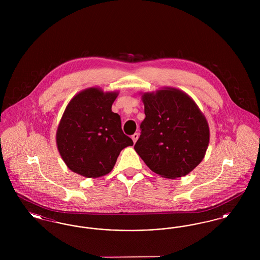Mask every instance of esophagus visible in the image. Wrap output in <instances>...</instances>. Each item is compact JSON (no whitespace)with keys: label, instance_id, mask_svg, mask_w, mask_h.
Masks as SVG:
<instances>
[{"label":"esophagus","instance_id":"obj_1","mask_svg":"<svg viewBox=\"0 0 260 260\" xmlns=\"http://www.w3.org/2000/svg\"><path fill=\"white\" fill-rule=\"evenodd\" d=\"M132 139H133V140H134V142L136 143V140L138 139V134H135V135H133V136H132Z\"/></svg>","mask_w":260,"mask_h":260}]
</instances>
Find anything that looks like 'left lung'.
<instances>
[{
  "mask_svg": "<svg viewBox=\"0 0 260 260\" xmlns=\"http://www.w3.org/2000/svg\"><path fill=\"white\" fill-rule=\"evenodd\" d=\"M141 94L146 117L140 124L136 153L161 177L185 176L203 161L209 146L205 115L193 99L175 87Z\"/></svg>",
  "mask_w": 260,
  "mask_h": 260,
  "instance_id": "obj_1",
  "label": "left lung"
}]
</instances>
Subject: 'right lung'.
<instances>
[{"mask_svg":"<svg viewBox=\"0 0 260 260\" xmlns=\"http://www.w3.org/2000/svg\"><path fill=\"white\" fill-rule=\"evenodd\" d=\"M118 91L88 87L71 99L56 131V145L68 169L87 178L110 173L120 152L133 146L122 131L121 118L112 112Z\"/></svg>","mask_w":260,"mask_h":260,"instance_id":"1","label":"right lung"}]
</instances>
